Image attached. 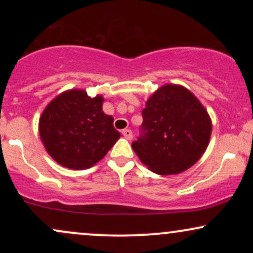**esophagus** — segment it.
I'll use <instances>...</instances> for the list:
<instances>
[{"instance_id": "esophagus-1", "label": "esophagus", "mask_w": 253, "mask_h": 253, "mask_svg": "<svg viewBox=\"0 0 253 253\" xmlns=\"http://www.w3.org/2000/svg\"><path fill=\"white\" fill-rule=\"evenodd\" d=\"M123 135L126 139H128V140H130V139L133 138V133H132V130H130V129H124L123 130Z\"/></svg>"}]
</instances>
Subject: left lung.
I'll return each mask as SVG.
<instances>
[{"instance_id": "8db88e82", "label": "left lung", "mask_w": 253, "mask_h": 253, "mask_svg": "<svg viewBox=\"0 0 253 253\" xmlns=\"http://www.w3.org/2000/svg\"><path fill=\"white\" fill-rule=\"evenodd\" d=\"M143 134L132 144L141 163L157 175L188 170L207 150L211 120L190 90L164 84L143 109Z\"/></svg>"}]
</instances>
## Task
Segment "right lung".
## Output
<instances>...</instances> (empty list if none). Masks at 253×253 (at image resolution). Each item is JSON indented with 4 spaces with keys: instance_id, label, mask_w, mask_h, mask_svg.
<instances>
[{
    "instance_id": "1",
    "label": "right lung",
    "mask_w": 253,
    "mask_h": 253,
    "mask_svg": "<svg viewBox=\"0 0 253 253\" xmlns=\"http://www.w3.org/2000/svg\"><path fill=\"white\" fill-rule=\"evenodd\" d=\"M104 98L71 89L56 96L39 119L43 147L58 164L72 170L89 169L120 138L112 115L102 110Z\"/></svg>"
}]
</instances>
